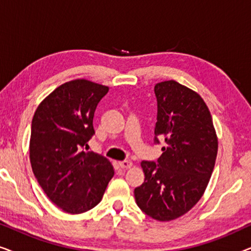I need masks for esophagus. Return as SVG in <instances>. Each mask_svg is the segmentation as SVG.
Masks as SVG:
<instances>
[{
	"label": "esophagus",
	"instance_id": "1",
	"mask_svg": "<svg viewBox=\"0 0 251 251\" xmlns=\"http://www.w3.org/2000/svg\"><path fill=\"white\" fill-rule=\"evenodd\" d=\"M120 167L122 168V169H129V168L132 167V162L129 160H125V161H121V162H119Z\"/></svg>",
	"mask_w": 251,
	"mask_h": 251
}]
</instances>
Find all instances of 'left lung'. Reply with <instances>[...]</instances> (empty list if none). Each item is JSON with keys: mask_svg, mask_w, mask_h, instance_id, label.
Listing matches in <instances>:
<instances>
[{"mask_svg": "<svg viewBox=\"0 0 251 251\" xmlns=\"http://www.w3.org/2000/svg\"><path fill=\"white\" fill-rule=\"evenodd\" d=\"M154 143L166 147L154 161H143L145 180L135 188L136 203L156 221L176 219L204 193L217 156L218 140L210 112L197 92L170 80L156 83Z\"/></svg>", "mask_w": 251, "mask_h": 251, "instance_id": "1", "label": "left lung"}]
</instances>
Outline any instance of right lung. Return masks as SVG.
<instances>
[{
	"label": "right lung",
	"instance_id": "1",
	"mask_svg": "<svg viewBox=\"0 0 251 251\" xmlns=\"http://www.w3.org/2000/svg\"><path fill=\"white\" fill-rule=\"evenodd\" d=\"M108 87L74 80L53 90L36 108L29 159L47 197L68 214H82L100 202L114 176L101 154L87 152L95 135L94 115Z\"/></svg>",
	"mask_w": 251,
	"mask_h": 251
}]
</instances>
